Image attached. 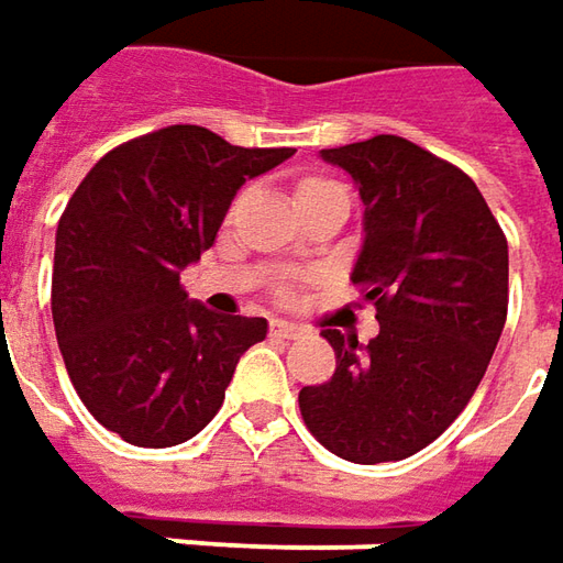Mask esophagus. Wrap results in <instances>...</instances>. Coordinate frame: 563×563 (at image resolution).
Instances as JSON below:
<instances>
[{"mask_svg": "<svg viewBox=\"0 0 563 563\" xmlns=\"http://www.w3.org/2000/svg\"><path fill=\"white\" fill-rule=\"evenodd\" d=\"M271 333H274V336H283V340H296V336L302 333V328H299V324H292V321H283V318H277V321H271Z\"/></svg>", "mask_w": 563, "mask_h": 563, "instance_id": "1", "label": "esophagus"}]
</instances>
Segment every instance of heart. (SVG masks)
<instances>
[{
  "label": "heart",
  "mask_w": 563,
  "mask_h": 563,
  "mask_svg": "<svg viewBox=\"0 0 563 563\" xmlns=\"http://www.w3.org/2000/svg\"><path fill=\"white\" fill-rule=\"evenodd\" d=\"M314 185H328V179H306V183L299 185V191H302V188H314Z\"/></svg>",
  "instance_id": "heart-1"
}]
</instances>
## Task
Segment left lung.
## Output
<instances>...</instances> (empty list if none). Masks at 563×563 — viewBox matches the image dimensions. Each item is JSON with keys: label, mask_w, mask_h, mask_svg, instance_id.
<instances>
[{"label": "left lung", "mask_w": 563, "mask_h": 563, "mask_svg": "<svg viewBox=\"0 0 563 563\" xmlns=\"http://www.w3.org/2000/svg\"><path fill=\"white\" fill-rule=\"evenodd\" d=\"M358 185L365 242L353 283L378 336L328 328L333 378L299 390L308 431L350 463L428 448L466 409L507 321V239L476 183L397 135L321 151Z\"/></svg>", "instance_id": "left-lung-1"}]
</instances>
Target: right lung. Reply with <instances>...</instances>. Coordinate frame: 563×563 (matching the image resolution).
I'll return each instance as SVG.
<instances>
[{
	"label": "right lung",
	"instance_id": "add662e5",
	"mask_svg": "<svg viewBox=\"0 0 563 563\" xmlns=\"http://www.w3.org/2000/svg\"><path fill=\"white\" fill-rule=\"evenodd\" d=\"M292 147H235L201 125L119 144L75 188L56 230L53 324L87 412L135 448L195 438L223 406L264 318L191 302L179 271L208 252L245 179Z\"/></svg>",
	"mask_w": 563,
	"mask_h": 563
}]
</instances>
